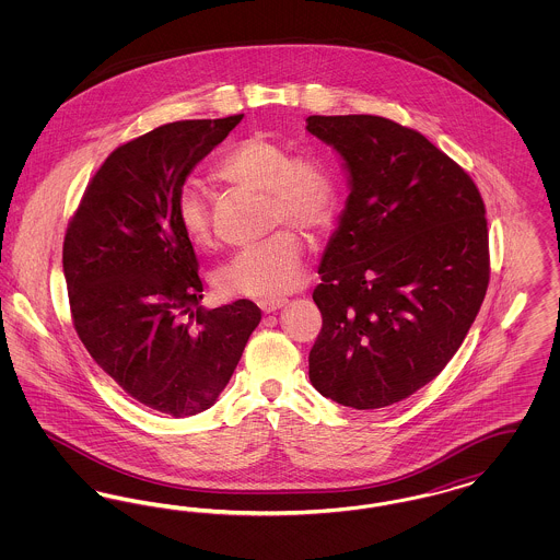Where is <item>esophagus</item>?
I'll return each mask as SVG.
<instances>
[{
	"label": "esophagus",
	"mask_w": 560,
	"mask_h": 560,
	"mask_svg": "<svg viewBox=\"0 0 560 560\" xmlns=\"http://www.w3.org/2000/svg\"><path fill=\"white\" fill-rule=\"evenodd\" d=\"M288 304V300L285 298H277V300H260L258 302V306L265 311V313H275V311H279V308H283Z\"/></svg>",
	"instance_id": "obj_1"
}]
</instances>
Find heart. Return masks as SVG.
Listing matches in <instances>:
<instances>
[{
    "instance_id": "heart-1",
    "label": "heart",
    "mask_w": 560,
    "mask_h": 560,
    "mask_svg": "<svg viewBox=\"0 0 560 560\" xmlns=\"http://www.w3.org/2000/svg\"><path fill=\"white\" fill-rule=\"evenodd\" d=\"M218 176L235 187L265 192L268 226L285 222L308 233H320L338 210V185L327 163L292 158L288 147L265 133L240 140L220 161ZM176 218L195 247L212 245L208 199L197 185L180 188ZM304 258V240L292 229H279L267 240L243 247L220 268L218 288L229 295L275 300L302 283Z\"/></svg>"
}]
</instances>
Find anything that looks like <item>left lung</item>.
Returning <instances> with one entry per match:
<instances>
[{
  "instance_id": "left-lung-1",
  "label": "left lung",
  "mask_w": 560,
  "mask_h": 560,
  "mask_svg": "<svg viewBox=\"0 0 560 560\" xmlns=\"http://www.w3.org/2000/svg\"><path fill=\"white\" fill-rule=\"evenodd\" d=\"M350 195L313 292L323 327L308 377L352 409L407 399L445 370L489 285L485 203L427 136L375 115H311Z\"/></svg>"
}]
</instances>
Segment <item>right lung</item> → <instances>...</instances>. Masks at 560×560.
<instances>
[{
	"label": "right lung",
	"instance_id": "obj_1",
	"mask_svg": "<svg viewBox=\"0 0 560 560\" xmlns=\"http://www.w3.org/2000/svg\"><path fill=\"white\" fill-rule=\"evenodd\" d=\"M243 115L174 121L117 147L62 245L75 331L132 399L174 418L210 409L262 319L249 300L212 311L176 199Z\"/></svg>",
	"mask_w": 560,
	"mask_h": 560
}]
</instances>
